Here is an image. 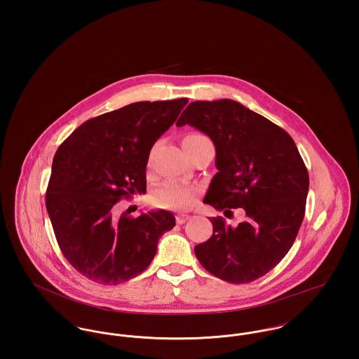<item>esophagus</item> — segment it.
<instances>
[{
  "label": "esophagus",
  "mask_w": 359,
  "mask_h": 359,
  "mask_svg": "<svg viewBox=\"0 0 359 359\" xmlns=\"http://www.w3.org/2000/svg\"><path fill=\"white\" fill-rule=\"evenodd\" d=\"M189 218H191V217H189L188 214H177V215H175V221H177V224H180V225H181V224H185Z\"/></svg>",
  "instance_id": "1"
}]
</instances>
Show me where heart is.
I'll use <instances>...</instances> for the list:
<instances>
[{
	"label": "heart",
	"mask_w": 359,
	"mask_h": 359,
	"mask_svg": "<svg viewBox=\"0 0 359 359\" xmlns=\"http://www.w3.org/2000/svg\"><path fill=\"white\" fill-rule=\"evenodd\" d=\"M205 137L198 133L188 134L182 144L187 141L198 140ZM201 196V188L198 185L182 184L178 181H165L160 187H157L151 195V203L157 208L164 210H187L192 205H196Z\"/></svg>",
	"instance_id": "obj_1"
}]
</instances>
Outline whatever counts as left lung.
Segmentation results:
<instances>
[{"mask_svg":"<svg viewBox=\"0 0 359 359\" xmlns=\"http://www.w3.org/2000/svg\"><path fill=\"white\" fill-rule=\"evenodd\" d=\"M185 124L215 145L218 172L205 203L246 212L238 226L222 217L210 218L212 235L195 246V255L225 282H253L275 268L296 241L309 187L304 160L283 128L231 100L189 103L177 121Z\"/></svg>","mask_w":359,"mask_h":359,"instance_id":"8db88e82","label":"left lung"}]
</instances>
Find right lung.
<instances>
[{"label":"right lung","mask_w":359,"mask_h":359,"mask_svg":"<svg viewBox=\"0 0 359 359\" xmlns=\"http://www.w3.org/2000/svg\"><path fill=\"white\" fill-rule=\"evenodd\" d=\"M188 103L135 102L87 120L57 148L46 205L62 255L86 278L118 285L144 272L175 218L157 210L113 217L114 205L147 192L154 142Z\"/></svg>","instance_id":"add662e5"}]
</instances>
